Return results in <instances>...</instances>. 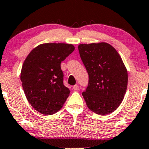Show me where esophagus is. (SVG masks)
Masks as SVG:
<instances>
[{
  "instance_id": "1",
  "label": "esophagus",
  "mask_w": 149,
  "mask_h": 149,
  "mask_svg": "<svg viewBox=\"0 0 149 149\" xmlns=\"http://www.w3.org/2000/svg\"><path fill=\"white\" fill-rule=\"evenodd\" d=\"M72 89H74V90H77V89H79V86H78L77 84H75V85L73 86Z\"/></svg>"
}]
</instances>
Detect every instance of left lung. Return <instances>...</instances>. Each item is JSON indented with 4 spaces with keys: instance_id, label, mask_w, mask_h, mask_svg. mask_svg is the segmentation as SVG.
Masks as SVG:
<instances>
[{
    "instance_id": "8db88e82",
    "label": "left lung",
    "mask_w": 149,
    "mask_h": 149,
    "mask_svg": "<svg viewBox=\"0 0 149 149\" xmlns=\"http://www.w3.org/2000/svg\"><path fill=\"white\" fill-rule=\"evenodd\" d=\"M79 55L89 74L82 96L88 108L100 115L112 113L124 100L128 73L121 56L107 42L80 44Z\"/></svg>"
}]
</instances>
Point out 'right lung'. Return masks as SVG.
Segmentation results:
<instances>
[{
    "label": "right lung",
    "mask_w": 149,
    "mask_h": 149,
    "mask_svg": "<svg viewBox=\"0 0 149 149\" xmlns=\"http://www.w3.org/2000/svg\"><path fill=\"white\" fill-rule=\"evenodd\" d=\"M74 50L72 44L44 43L27 56L20 80L27 100L38 112L57 113L68 99L70 91L63 84L60 64Z\"/></svg>",
    "instance_id": "1"
}]
</instances>
